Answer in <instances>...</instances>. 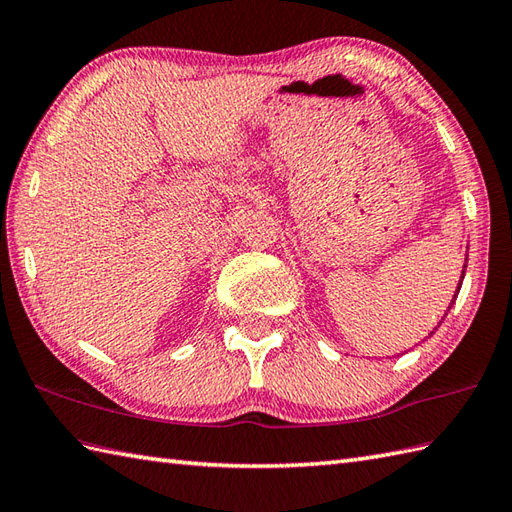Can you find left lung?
Instances as JSON below:
<instances>
[{"mask_svg":"<svg viewBox=\"0 0 512 512\" xmlns=\"http://www.w3.org/2000/svg\"><path fill=\"white\" fill-rule=\"evenodd\" d=\"M464 269H467V260H464V267H462V276H460V285H458V289H456V293H453V298H458V293H460V287H462V280H464ZM451 304H453V300H451ZM451 304H449V309H451ZM447 309V311H449ZM447 315V313H445ZM442 320H445V317H442Z\"/></svg>","mask_w":512,"mask_h":512,"instance_id":"1","label":"left lung"}]
</instances>
